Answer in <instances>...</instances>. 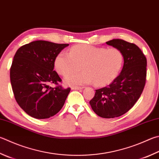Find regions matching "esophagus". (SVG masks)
<instances>
[{
	"label": "esophagus",
	"mask_w": 159,
	"mask_h": 159,
	"mask_svg": "<svg viewBox=\"0 0 159 159\" xmlns=\"http://www.w3.org/2000/svg\"><path fill=\"white\" fill-rule=\"evenodd\" d=\"M83 87H79V86H73L71 87V89H83Z\"/></svg>",
	"instance_id": "obj_1"
}]
</instances>
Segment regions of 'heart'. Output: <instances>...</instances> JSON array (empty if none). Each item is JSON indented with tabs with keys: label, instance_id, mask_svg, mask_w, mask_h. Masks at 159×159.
<instances>
[{
	"label": "heart",
	"instance_id": "1",
	"mask_svg": "<svg viewBox=\"0 0 159 159\" xmlns=\"http://www.w3.org/2000/svg\"><path fill=\"white\" fill-rule=\"evenodd\" d=\"M54 65L57 73L62 76L78 70L82 66L84 71L65 77V81L68 85L95 82L98 86H104L111 83L120 73L124 65V55L116 48L78 45L72 47L70 53L60 52Z\"/></svg>",
	"mask_w": 159,
	"mask_h": 159
}]
</instances>
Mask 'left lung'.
Wrapping results in <instances>:
<instances>
[{
	"label": "left lung",
	"mask_w": 159,
	"mask_h": 159,
	"mask_svg": "<svg viewBox=\"0 0 159 159\" xmlns=\"http://www.w3.org/2000/svg\"><path fill=\"white\" fill-rule=\"evenodd\" d=\"M124 55L122 71L107 87L95 89L89 101L92 109L99 117H120L131 109L139 99L146 81L147 59L139 47L123 39L106 42Z\"/></svg>",
	"instance_id": "8db88e82"
}]
</instances>
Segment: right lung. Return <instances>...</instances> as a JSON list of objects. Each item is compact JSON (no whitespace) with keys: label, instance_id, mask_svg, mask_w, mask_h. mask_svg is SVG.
Wrapping results in <instances>:
<instances>
[{"label":"right lung","instance_id":"obj_1","mask_svg":"<svg viewBox=\"0 0 159 159\" xmlns=\"http://www.w3.org/2000/svg\"><path fill=\"white\" fill-rule=\"evenodd\" d=\"M68 46L37 40L16 51L10 68L11 85L16 102L30 116L47 119L64 106L70 88L50 84L61 81L53 71L55 60Z\"/></svg>","mask_w":159,"mask_h":159}]
</instances>
